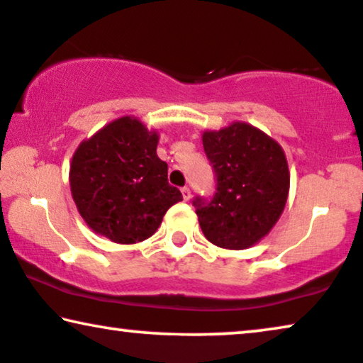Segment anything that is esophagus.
I'll use <instances>...</instances> for the list:
<instances>
[{
  "label": "esophagus",
  "instance_id": "1",
  "mask_svg": "<svg viewBox=\"0 0 363 363\" xmlns=\"http://www.w3.org/2000/svg\"><path fill=\"white\" fill-rule=\"evenodd\" d=\"M181 192H182V197H184V201H189L191 199V189L189 187H182L181 189Z\"/></svg>",
  "mask_w": 363,
  "mask_h": 363
}]
</instances>
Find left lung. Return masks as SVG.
<instances>
[{
	"label": "left lung",
	"mask_w": 363,
	"mask_h": 363,
	"mask_svg": "<svg viewBox=\"0 0 363 363\" xmlns=\"http://www.w3.org/2000/svg\"><path fill=\"white\" fill-rule=\"evenodd\" d=\"M202 144L216 174V192L192 201L201 229L222 249L252 247L286 207L291 184L286 154L267 134L245 123L207 131Z\"/></svg>",
	"instance_id": "left-lung-1"
}]
</instances>
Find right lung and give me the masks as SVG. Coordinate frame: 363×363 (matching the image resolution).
Returning a JSON list of instances; mask_svg holds the SVG:
<instances>
[{
	"label": "right lung",
	"mask_w": 363,
	"mask_h": 363,
	"mask_svg": "<svg viewBox=\"0 0 363 363\" xmlns=\"http://www.w3.org/2000/svg\"><path fill=\"white\" fill-rule=\"evenodd\" d=\"M159 136L141 121L116 119L72 156L69 184L77 211L91 229L118 244L151 238L167 209L182 201L157 157Z\"/></svg>",
	"instance_id": "obj_1"
}]
</instances>
